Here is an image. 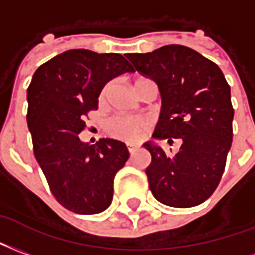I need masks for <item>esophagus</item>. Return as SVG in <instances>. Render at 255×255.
Segmentation results:
<instances>
[{
	"instance_id": "1",
	"label": "esophagus",
	"mask_w": 255,
	"mask_h": 255,
	"mask_svg": "<svg viewBox=\"0 0 255 255\" xmlns=\"http://www.w3.org/2000/svg\"><path fill=\"white\" fill-rule=\"evenodd\" d=\"M128 150H129L130 155H133V153H134L135 150H137V146H134V145H128Z\"/></svg>"
}]
</instances>
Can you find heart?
Wrapping results in <instances>:
<instances>
[{
  "label": "heart",
  "mask_w": 255,
  "mask_h": 255,
  "mask_svg": "<svg viewBox=\"0 0 255 255\" xmlns=\"http://www.w3.org/2000/svg\"><path fill=\"white\" fill-rule=\"evenodd\" d=\"M109 89L110 85H106L105 89L102 91V98L107 95ZM148 126V121L140 117H115L107 122L106 130L115 138H120L126 142H137L142 138Z\"/></svg>",
  "instance_id": "heart-1"
}]
</instances>
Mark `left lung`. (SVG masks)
Listing matches in <instances>:
<instances>
[{
	"label": "left lung",
	"instance_id": "left-lung-1",
	"mask_svg": "<svg viewBox=\"0 0 255 255\" xmlns=\"http://www.w3.org/2000/svg\"><path fill=\"white\" fill-rule=\"evenodd\" d=\"M126 57L160 91V117L152 137L181 141L175 155L152 141L144 144L152 156L145 170L150 191L164 205H200L216 190L232 144L231 88L222 69L181 44Z\"/></svg>",
	"mask_w": 255,
	"mask_h": 255
}]
</instances>
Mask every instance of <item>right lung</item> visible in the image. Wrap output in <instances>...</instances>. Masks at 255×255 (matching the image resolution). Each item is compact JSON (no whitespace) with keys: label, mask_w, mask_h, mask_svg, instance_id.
I'll list each match as a JSON object with an SVG mask.
<instances>
[{"label":"right lung","mask_w":255,"mask_h":255,"mask_svg":"<svg viewBox=\"0 0 255 255\" xmlns=\"http://www.w3.org/2000/svg\"><path fill=\"white\" fill-rule=\"evenodd\" d=\"M126 72L134 69L121 54L68 50L39 66L27 89L35 157L55 200L74 213L106 211L115 174L129 159L121 141L100 138L91 145L79 137L103 87Z\"/></svg>","instance_id":"1"}]
</instances>
